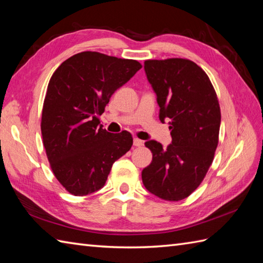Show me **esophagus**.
Returning a JSON list of instances; mask_svg holds the SVG:
<instances>
[{"instance_id": "esophagus-1", "label": "esophagus", "mask_w": 263, "mask_h": 263, "mask_svg": "<svg viewBox=\"0 0 263 263\" xmlns=\"http://www.w3.org/2000/svg\"><path fill=\"white\" fill-rule=\"evenodd\" d=\"M133 144H135L136 147H141V146H143V141H142V140H140V139L136 138L135 140H133Z\"/></svg>"}]
</instances>
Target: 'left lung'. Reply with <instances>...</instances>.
<instances>
[{"instance_id":"left-lung-1","label":"left lung","mask_w":263,"mask_h":263,"mask_svg":"<svg viewBox=\"0 0 263 263\" xmlns=\"http://www.w3.org/2000/svg\"><path fill=\"white\" fill-rule=\"evenodd\" d=\"M147 79L157 96L159 120L170 119L172 143L149 140L153 161L142 171L143 185L167 201L187 198L214 160L220 107L205 72L185 59L144 61Z\"/></svg>"}]
</instances>
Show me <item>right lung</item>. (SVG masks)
Instances as JSON below:
<instances>
[{
	"mask_svg": "<svg viewBox=\"0 0 263 263\" xmlns=\"http://www.w3.org/2000/svg\"><path fill=\"white\" fill-rule=\"evenodd\" d=\"M141 69L136 60L81 52L61 64L49 80L42 136L51 168L71 194L102 189L111 166L131 149L130 132L99 125L111 95Z\"/></svg>",
	"mask_w": 263,
	"mask_h": 263,
	"instance_id": "add662e5",
	"label": "right lung"
}]
</instances>
